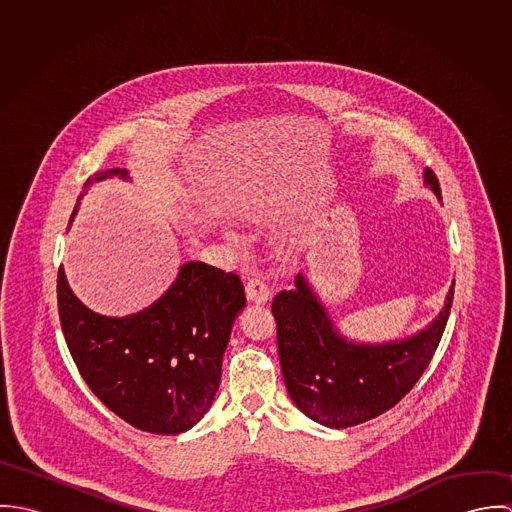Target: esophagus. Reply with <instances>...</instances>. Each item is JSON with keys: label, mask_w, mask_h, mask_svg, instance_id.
<instances>
[{"label": "esophagus", "mask_w": 512, "mask_h": 512, "mask_svg": "<svg viewBox=\"0 0 512 512\" xmlns=\"http://www.w3.org/2000/svg\"><path fill=\"white\" fill-rule=\"evenodd\" d=\"M246 299L252 301V303H268L272 299V290L266 282L258 280V278H252L246 282Z\"/></svg>", "instance_id": "1"}]
</instances>
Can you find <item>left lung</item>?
<instances>
[{"mask_svg": "<svg viewBox=\"0 0 512 512\" xmlns=\"http://www.w3.org/2000/svg\"><path fill=\"white\" fill-rule=\"evenodd\" d=\"M424 177L441 197L436 173L426 169ZM453 286L438 317L418 335L384 345H357L337 333L299 274L295 288L278 293L272 301L280 365L295 406L317 424L337 430L368 422L396 406L438 349Z\"/></svg>", "mask_w": 512, "mask_h": 512, "instance_id": "obj_1", "label": "left lung"}]
</instances>
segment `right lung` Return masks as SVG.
<instances>
[{"label": "right lung", "instance_id": "1", "mask_svg": "<svg viewBox=\"0 0 512 512\" xmlns=\"http://www.w3.org/2000/svg\"><path fill=\"white\" fill-rule=\"evenodd\" d=\"M116 175L128 179L126 169H106L88 177L84 189ZM57 299L65 341L84 382L124 422L157 436L181 434L207 414L232 323L246 305L240 278L203 262L183 264L175 284L134 315L90 311L71 292L63 268Z\"/></svg>", "mask_w": 512, "mask_h": 512}]
</instances>
